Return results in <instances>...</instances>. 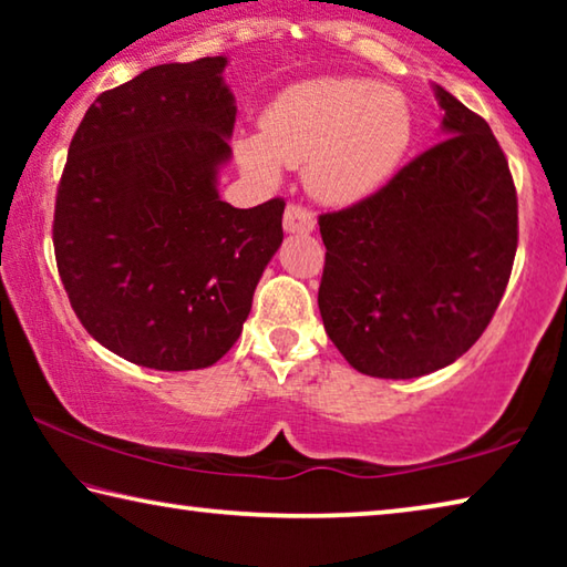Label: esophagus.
<instances>
[{"label": "esophagus", "instance_id": "34e87169", "mask_svg": "<svg viewBox=\"0 0 567 567\" xmlns=\"http://www.w3.org/2000/svg\"><path fill=\"white\" fill-rule=\"evenodd\" d=\"M285 233L290 235H307L315 229V215L302 205H287L282 217Z\"/></svg>", "mask_w": 567, "mask_h": 567}]
</instances>
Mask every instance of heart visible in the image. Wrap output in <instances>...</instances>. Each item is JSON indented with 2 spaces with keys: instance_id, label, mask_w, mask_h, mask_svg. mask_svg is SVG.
Listing matches in <instances>:
<instances>
[{
  "instance_id": "b5f03b06",
  "label": "heart",
  "mask_w": 567,
  "mask_h": 567,
  "mask_svg": "<svg viewBox=\"0 0 567 567\" xmlns=\"http://www.w3.org/2000/svg\"><path fill=\"white\" fill-rule=\"evenodd\" d=\"M410 140V104L398 90L360 76H318L267 104L260 134L237 140V159L265 182L282 167H305L315 197L350 205L395 172Z\"/></svg>"
}]
</instances>
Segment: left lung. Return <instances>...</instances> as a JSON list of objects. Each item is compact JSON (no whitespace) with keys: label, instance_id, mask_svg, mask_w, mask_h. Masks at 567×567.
Returning <instances> with one entry per match:
<instances>
[{"label":"left lung","instance_id":"1","mask_svg":"<svg viewBox=\"0 0 567 567\" xmlns=\"http://www.w3.org/2000/svg\"><path fill=\"white\" fill-rule=\"evenodd\" d=\"M440 142L385 187L320 215L318 292L334 348L370 378L430 375L493 320L517 249V197L483 117L433 84Z\"/></svg>","mask_w":567,"mask_h":567}]
</instances>
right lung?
<instances>
[{"label": "right lung", "instance_id": "right-lung-1", "mask_svg": "<svg viewBox=\"0 0 567 567\" xmlns=\"http://www.w3.org/2000/svg\"><path fill=\"white\" fill-rule=\"evenodd\" d=\"M227 56L159 64L102 92L56 189L54 255L94 340L152 370H203L237 342L282 245L280 197L237 209L217 175L233 150Z\"/></svg>", "mask_w": 567, "mask_h": 567}]
</instances>
